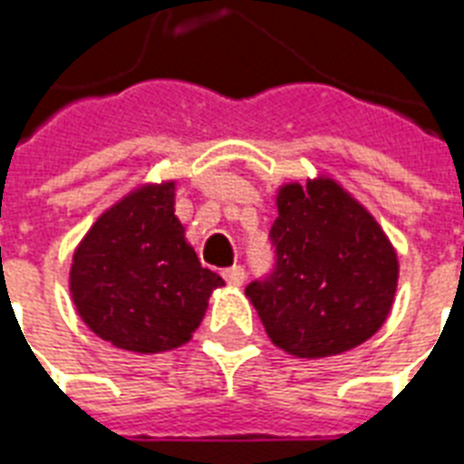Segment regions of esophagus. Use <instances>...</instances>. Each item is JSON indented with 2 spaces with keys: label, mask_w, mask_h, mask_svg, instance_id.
I'll list each match as a JSON object with an SVG mask.
<instances>
[{
  "label": "esophagus",
  "mask_w": 464,
  "mask_h": 464,
  "mask_svg": "<svg viewBox=\"0 0 464 464\" xmlns=\"http://www.w3.org/2000/svg\"><path fill=\"white\" fill-rule=\"evenodd\" d=\"M223 277H226V283L233 285V287H241L243 280H246V270H243L241 266L226 267V270H223Z\"/></svg>",
  "instance_id": "esophagus-1"
}]
</instances>
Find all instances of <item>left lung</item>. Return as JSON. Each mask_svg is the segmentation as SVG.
Segmentation results:
<instances>
[{"instance_id":"left-lung-1","label":"left lung","mask_w":464,"mask_h":464,"mask_svg":"<svg viewBox=\"0 0 464 464\" xmlns=\"http://www.w3.org/2000/svg\"><path fill=\"white\" fill-rule=\"evenodd\" d=\"M276 270L246 287L267 337L297 359L373 337L396 297L398 256L359 201L329 177L277 188Z\"/></svg>"}]
</instances>
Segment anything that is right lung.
<instances>
[{
	"instance_id": "1",
	"label": "right lung",
	"mask_w": 464,
	"mask_h": 464,
	"mask_svg": "<svg viewBox=\"0 0 464 464\" xmlns=\"http://www.w3.org/2000/svg\"><path fill=\"white\" fill-rule=\"evenodd\" d=\"M174 181L142 184L98 216L71 263V300L98 337L135 354L187 344L223 277L174 216Z\"/></svg>"
}]
</instances>
